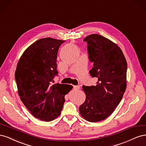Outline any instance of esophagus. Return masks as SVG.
<instances>
[{
	"instance_id": "esophagus-1",
	"label": "esophagus",
	"mask_w": 146,
	"mask_h": 146,
	"mask_svg": "<svg viewBox=\"0 0 146 146\" xmlns=\"http://www.w3.org/2000/svg\"><path fill=\"white\" fill-rule=\"evenodd\" d=\"M74 90L80 89V86H74Z\"/></svg>"
}]
</instances>
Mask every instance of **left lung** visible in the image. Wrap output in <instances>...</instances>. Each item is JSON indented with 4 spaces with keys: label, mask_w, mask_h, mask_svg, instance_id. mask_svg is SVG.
I'll list each match as a JSON object with an SVG mask.
<instances>
[{
    "label": "left lung",
    "mask_w": 146,
    "mask_h": 146,
    "mask_svg": "<svg viewBox=\"0 0 146 146\" xmlns=\"http://www.w3.org/2000/svg\"><path fill=\"white\" fill-rule=\"evenodd\" d=\"M88 43L90 70L97 77L96 86H83L86 100L79 107L85 120L96 122L104 120L117 107L127 86V61L121 48L110 39L92 34L83 39Z\"/></svg>",
    "instance_id": "8db88e82"
}]
</instances>
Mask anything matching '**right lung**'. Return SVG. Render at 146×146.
<instances>
[{"mask_svg":"<svg viewBox=\"0 0 146 146\" xmlns=\"http://www.w3.org/2000/svg\"><path fill=\"white\" fill-rule=\"evenodd\" d=\"M64 42L52 38L39 39L24 52L17 64L15 79L20 99L41 121H51L60 115L64 96L73 88L66 84L50 85L58 74L57 53Z\"/></svg>","mask_w":146,"mask_h":146,"instance_id":"add662e5","label":"right lung"}]
</instances>
